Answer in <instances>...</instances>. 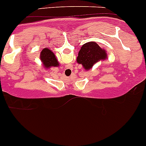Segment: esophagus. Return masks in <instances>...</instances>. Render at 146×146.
Masks as SVG:
<instances>
[{
    "mask_svg": "<svg viewBox=\"0 0 146 146\" xmlns=\"http://www.w3.org/2000/svg\"><path fill=\"white\" fill-rule=\"evenodd\" d=\"M66 68H68V70H73V69H72V66H68Z\"/></svg>",
    "mask_w": 146,
    "mask_h": 146,
    "instance_id": "34e87169",
    "label": "esophagus"
}]
</instances>
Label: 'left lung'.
I'll list each match as a JSON object with an SVG mask.
<instances>
[{"instance_id":"8db88e82","label":"left lung","mask_w":146,"mask_h":146,"mask_svg":"<svg viewBox=\"0 0 146 146\" xmlns=\"http://www.w3.org/2000/svg\"><path fill=\"white\" fill-rule=\"evenodd\" d=\"M107 57L104 49H102L97 43L89 42L85 43L78 52L77 62L83 65L86 70H89L99 60H105Z\"/></svg>"}]
</instances>
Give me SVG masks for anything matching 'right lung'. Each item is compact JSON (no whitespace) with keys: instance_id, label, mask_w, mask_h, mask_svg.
<instances>
[{"instance_id":"add662e5","label":"right lung","mask_w":146,"mask_h":146,"mask_svg":"<svg viewBox=\"0 0 146 146\" xmlns=\"http://www.w3.org/2000/svg\"><path fill=\"white\" fill-rule=\"evenodd\" d=\"M40 59L46 68L57 66L58 65L55 55L51 50L48 48H45L42 50L40 53Z\"/></svg>"}]
</instances>
